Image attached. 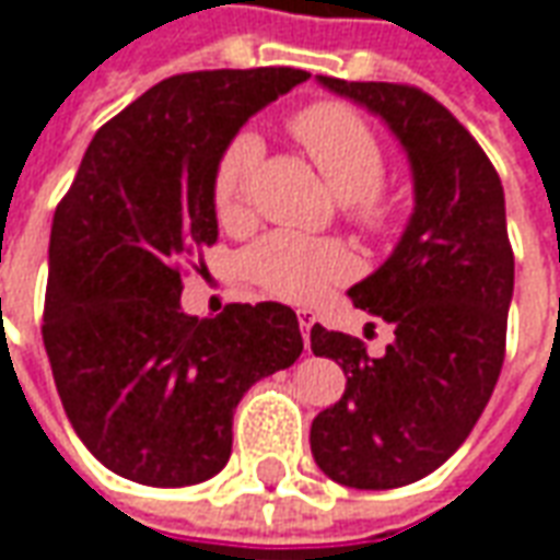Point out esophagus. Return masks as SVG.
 <instances>
[{
	"instance_id": "1",
	"label": "esophagus",
	"mask_w": 560,
	"mask_h": 560,
	"mask_svg": "<svg viewBox=\"0 0 560 560\" xmlns=\"http://www.w3.org/2000/svg\"><path fill=\"white\" fill-rule=\"evenodd\" d=\"M296 320H300V329H303V341H305V348H308V332H312V327H315V312H308V308H300L296 312Z\"/></svg>"
}]
</instances>
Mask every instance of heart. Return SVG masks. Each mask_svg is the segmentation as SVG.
<instances>
[{
    "instance_id": "obj_1",
    "label": "heart",
    "mask_w": 560,
    "mask_h": 560,
    "mask_svg": "<svg viewBox=\"0 0 560 560\" xmlns=\"http://www.w3.org/2000/svg\"><path fill=\"white\" fill-rule=\"evenodd\" d=\"M291 128L317 171L339 191L348 219L365 231H384L396 207L384 191V149L363 116L348 104L320 102L303 107ZM264 147L255 135H236L224 149L212 183L215 215L228 228H240L252 215V179ZM248 272L264 291L291 303H312L320 293L351 279L353 260L339 243L308 240L300 233H272L252 248Z\"/></svg>"
}]
</instances>
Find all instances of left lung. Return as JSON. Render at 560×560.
I'll return each mask as SVG.
<instances>
[{"label":"left lung","mask_w":560,"mask_h":560,"mask_svg":"<svg viewBox=\"0 0 560 560\" xmlns=\"http://www.w3.org/2000/svg\"><path fill=\"white\" fill-rule=\"evenodd\" d=\"M317 83L381 116L411 164L408 228L348 291L393 324V345L369 357L360 339L312 327L315 357L348 377L345 396L312 422L317 468L351 489H396L465 444L501 375L513 300L504 188L468 128L417 86Z\"/></svg>","instance_id":"left-lung-1"}]
</instances>
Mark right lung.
I'll return each mask as SVG.
<instances>
[{
  "instance_id": "1",
  "label": "right lung",
  "mask_w": 560,
  "mask_h": 560,
  "mask_svg": "<svg viewBox=\"0 0 560 560\" xmlns=\"http://www.w3.org/2000/svg\"><path fill=\"white\" fill-rule=\"evenodd\" d=\"M303 80L300 68L161 80L98 128L56 207L44 348L78 438L126 480L215 477L240 399L303 353L288 305L231 303L200 320L179 303L183 260L219 240L224 149Z\"/></svg>"
}]
</instances>
